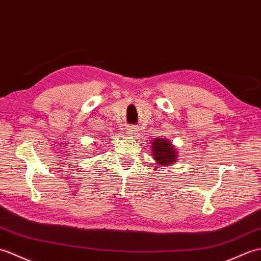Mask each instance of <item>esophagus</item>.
Instances as JSON below:
<instances>
[{
    "mask_svg": "<svg viewBox=\"0 0 261 261\" xmlns=\"http://www.w3.org/2000/svg\"><path fill=\"white\" fill-rule=\"evenodd\" d=\"M127 132H128V134H136L137 128H135V127H130V128L127 129Z\"/></svg>",
    "mask_w": 261,
    "mask_h": 261,
    "instance_id": "1",
    "label": "esophagus"
}]
</instances>
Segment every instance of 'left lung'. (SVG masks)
<instances>
[{
  "mask_svg": "<svg viewBox=\"0 0 261 261\" xmlns=\"http://www.w3.org/2000/svg\"><path fill=\"white\" fill-rule=\"evenodd\" d=\"M153 156L154 160L158 161V163L162 166H166L169 164L174 163L176 160V150L172 146L170 141L164 138H156L152 143Z\"/></svg>",
  "mask_w": 261,
  "mask_h": 261,
  "instance_id": "left-lung-1",
  "label": "left lung"
}]
</instances>
